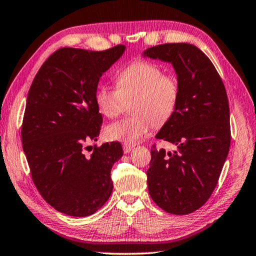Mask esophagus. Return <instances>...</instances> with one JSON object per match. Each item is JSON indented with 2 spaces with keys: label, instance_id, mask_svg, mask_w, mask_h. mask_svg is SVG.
<instances>
[{
  "label": "esophagus",
  "instance_id": "obj_1",
  "mask_svg": "<svg viewBox=\"0 0 256 256\" xmlns=\"http://www.w3.org/2000/svg\"><path fill=\"white\" fill-rule=\"evenodd\" d=\"M132 148H133V145L126 144V143L123 144V151H124V153H130V152H131Z\"/></svg>",
  "mask_w": 256,
  "mask_h": 256
}]
</instances>
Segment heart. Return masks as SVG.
I'll return each instance as SVG.
<instances>
[{
    "label": "heart",
    "mask_w": 256,
    "mask_h": 256,
    "mask_svg": "<svg viewBox=\"0 0 256 256\" xmlns=\"http://www.w3.org/2000/svg\"><path fill=\"white\" fill-rule=\"evenodd\" d=\"M181 83L176 75L165 73L158 64L138 60L125 65L115 75V88L101 85L95 92L100 113L115 118L131 103L130 118L110 124L105 135L113 141L135 143L146 136L152 125L166 124L178 108Z\"/></svg>",
    "instance_id": "heart-1"
}]
</instances>
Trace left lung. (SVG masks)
Wrapping results in <instances>:
<instances>
[{"instance_id":"left-lung-1","label":"left lung","mask_w":256,"mask_h":256,"mask_svg":"<svg viewBox=\"0 0 256 256\" xmlns=\"http://www.w3.org/2000/svg\"><path fill=\"white\" fill-rule=\"evenodd\" d=\"M143 55L172 63L181 83L176 112L155 136L176 148L166 152L152 145L148 193L165 212L190 214L212 195L228 154L226 90L211 60L195 45L160 44Z\"/></svg>"}]
</instances>
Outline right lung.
<instances>
[{"label": "right lung", "mask_w": 256, "mask_h": 256, "mask_svg": "<svg viewBox=\"0 0 256 256\" xmlns=\"http://www.w3.org/2000/svg\"><path fill=\"white\" fill-rule=\"evenodd\" d=\"M124 45L104 50L61 48L43 63L28 94L21 138L32 180L56 211L88 216L113 190L111 170L123 155L120 142L94 145L102 126L95 103L101 75Z\"/></svg>", "instance_id": "1"}]
</instances>
